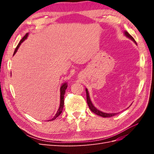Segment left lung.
Masks as SVG:
<instances>
[{"instance_id": "obj_1", "label": "left lung", "mask_w": 154, "mask_h": 154, "mask_svg": "<svg viewBox=\"0 0 154 154\" xmlns=\"http://www.w3.org/2000/svg\"><path fill=\"white\" fill-rule=\"evenodd\" d=\"M125 35L127 36V37H128V38H129L130 39H131L133 42H134V43H136L137 44L136 40H134V38H133V37L131 35H130L127 31H125ZM85 91H86V94H87V104L88 105V107H89L90 110L92 112H94L96 114L98 115V116H101V117H103V118L112 117V116H114L116 114H118V113L117 114H116V113H112V114L111 113H105V112H101V111H100L99 110H97L96 108V107L94 105H93V104L92 103V102H91V99H90V97H89V94H88V90L87 89V88L85 89Z\"/></svg>"}]
</instances>
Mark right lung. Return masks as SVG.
<instances>
[{"label":"right lung","instance_id":"1","mask_svg":"<svg viewBox=\"0 0 154 154\" xmlns=\"http://www.w3.org/2000/svg\"><path fill=\"white\" fill-rule=\"evenodd\" d=\"M27 36H28V33H27L24 37H23V38H22V40L20 41V42L18 43V45L17 46V48H16L15 51H14L13 55L17 53V51L18 48L20 47V44L27 38ZM67 83H63V84L61 86V87H60V107H59V109H58V111H57V114H55L54 117H53V119H51L49 120V121H53L54 119H55L57 117H58V116H59L60 114H61V113L62 112L63 108V105H64V94H65V92H66V90L67 89Z\"/></svg>","mask_w":154,"mask_h":154}]
</instances>
